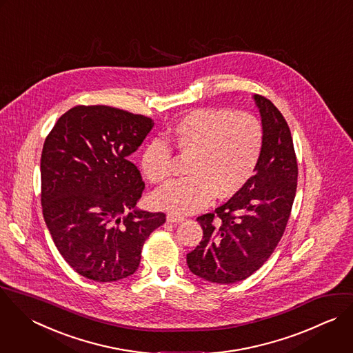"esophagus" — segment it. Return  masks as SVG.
Returning <instances> with one entry per match:
<instances>
[{
    "label": "esophagus",
    "mask_w": 353,
    "mask_h": 353,
    "mask_svg": "<svg viewBox=\"0 0 353 353\" xmlns=\"http://www.w3.org/2000/svg\"><path fill=\"white\" fill-rule=\"evenodd\" d=\"M167 221L172 222V223H181V222L185 221V216L174 214V212H170V214H167Z\"/></svg>",
    "instance_id": "1"
}]
</instances>
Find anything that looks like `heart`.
I'll return each mask as SVG.
<instances>
[{
	"mask_svg": "<svg viewBox=\"0 0 353 353\" xmlns=\"http://www.w3.org/2000/svg\"><path fill=\"white\" fill-rule=\"evenodd\" d=\"M175 149L192 156L190 176L176 179L153 194V203L174 214H190L205 207L214 196L228 199L252 178L263 149L261 121L244 112L199 109L178 120L167 132ZM171 149L163 142L150 143L141 167L152 183L171 176Z\"/></svg>",
	"mask_w": 353,
	"mask_h": 353,
	"instance_id": "heart-1",
	"label": "heart"
}]
</instances>
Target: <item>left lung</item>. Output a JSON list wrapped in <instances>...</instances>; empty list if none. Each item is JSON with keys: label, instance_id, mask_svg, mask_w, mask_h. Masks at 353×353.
Returning <instances> with one entry per match:
<instances>
[{"label": "left lung", "instance_id": "left-lung-1", "mask_svg": "<svg viewBox=\"0 0 353 353\" xmlns=\"http://www.w3.org/2000/svg\"><path fill=\"white\" fill-rule=\"evenodd\" d=\"M252 98L265 135L258 167L240 192L197 218L203 240L186 255L190 272L211 283L244 280L266 262L284 233L296 192L290 128L269 99Z\"/></svg>", "mask_w": 353, "mask_h": 353}]
</instances>
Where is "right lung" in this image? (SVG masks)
I'll return each instance as SVG.
<instances>
[{"label":"right lung","mask_w":353,"mask_h":353,"mask_svg":"<svg viewBox=\"0 0 353 353\" xmlns=\"http://www.w3.org/2000/svg\"><path fill=\"white\" fill-rule=\"evenodd\" d=\"M154 121L110 106H76L47 137L41 204L52 240L81 276L117 281L135 273L163 212L139 210L145 183L128 160Z\"/></svg>","instance_id":"add662e5"}]
</instances>
